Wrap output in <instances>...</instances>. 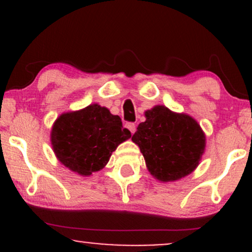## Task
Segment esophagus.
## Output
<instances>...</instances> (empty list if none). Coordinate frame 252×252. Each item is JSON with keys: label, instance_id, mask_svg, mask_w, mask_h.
<instances>
[{"label": "esophagus", "instance_id": "1", "mask_svg": "<svg viewBox=\"0 0 252 252\" xmlns=\"http://www.w3.org/2000/svg\"><path fill=\"white\" fill-rule=\"evenodd\" d=\"M126 128L129 130L130 132H131V134H134L135 132V130H136V126L134 123H126Z\"/></svg>", "mask_w": 252, "mask_h": 252}]
</instances>
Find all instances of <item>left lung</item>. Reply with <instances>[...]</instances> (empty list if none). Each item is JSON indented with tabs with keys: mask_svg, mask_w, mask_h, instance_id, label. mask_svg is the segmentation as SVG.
I'll return each mask as SVG.
<instances>
[{
	"mask_svg": "<svg viewBox=\"0 0 252 252\" xmlns=\"http://www.w3.org/2000/svg\"><path fill=\"white\" fill-rule=\"evenodd\" d=\"M131 140L140 147L150 174L162 182L175 181L198 167L206 137L198 122L163 105L144 112Z\"/></svg>",
	"mask_w": 252,
	"mask_h": 252,
	"instance_id": "8db88e82",
	"label": "left lung"
}]
</instances>
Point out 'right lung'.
<instances>
[{"instance_id":"1","label":"right lung","mask_w":252,"mask_h":252,"mask_svg":"<svg viewBox=\"0 0 252 252\" xmlns=\"http://www.w3.org/2000/svg\"><path fill=\"white\" fill-rule=\"evenodd\" d=\"M131 137L120 116L91 104L60 115L52 126V148L58 160L72 172L88 176L109 162L110 156Z\"/></svg>"}]
</instances>
